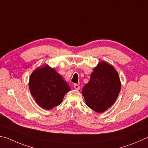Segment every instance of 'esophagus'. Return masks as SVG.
<instances>
[{"mask_svg": "<svg viewBox=\"0 0 148 148\" xmlns=\"http://www.w3.org/2000/svg\"><path fill=\"white\" fill-rule=\"evenodd\" d=\"M74 88H75V89H76V90H79L80 89V86L77 84H74Z\"/></svg>", "mask_w": 148, "mask_h": 148, "instance_id": "obj_1", "label": "esophagus"}]
</instances>
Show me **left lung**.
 Here are the masks:
<instances>
[{
  "label": "left lung",
  "instance_id": "left-lung-1",
  "mask_svg": "<svg viewBox=\"0 0 148 148\" xmlns=\"http://www.w3.org/2000/svg\"><path fill=\"white\" fill-rule=\"evenodd\" d=\"M120 88L118 72L111 65L102 62L94 68L82 94L90 108L97 112H103L115 103Z\"/></svg>",
  "mask_w": 148,
  "mask_h": 148
}]
</instances>
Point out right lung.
<instances>
[{
  "label": "right lung",
  "instance_id": "add662e5",
  "mask_svg": "<svg viewBox=\"0 0 148 148\" xmlns=\"http://www.w3.org/2000/svg\"><path fill=\"white\" fill-rule=\"evenodd\" d=\"M29 88L38 105L46 110L61 104L64 95L70 90L60 75L48 66L39 67L32 73Z\"/></svg>",
  "mask_w": 148,
  "mask_h": 148
}]
</instances>
